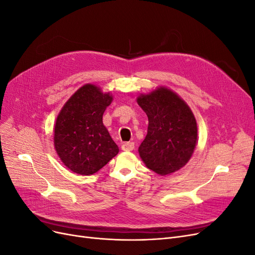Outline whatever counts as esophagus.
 Listing matches in <instances>:
<instances>
[{
    "instance_id": "34e87169",
    "label": "esophagus",
    "mask_w": 255,
    "mask_h": 255,
    "mask_svg": "<svg viewBox=\"0 0 255 255\" xmlns=\"http://www.w3.org/2000/svg\"><path fill=\"white\" fill-rule=\"evenodd\" d=\"M135 148L134 142H126L121 145V149L123 151H133Z\"/></svg>"
}]
</instances>
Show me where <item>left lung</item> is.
<instances>
[{
	"mask_svg": "<svg viewBox=\"0 0 255 255\" xmlns=\"http://www.w3.org/2000/svg\"><path fill=\"white\" fill-rule=\"evenodd\" d=\"M148 116V134L138 148L144 165L159 175L179 171L186 165L198 141L194 114L184 100L165 86L137 97Z\"/></svg>",
	"mask_w": 255,
	"mask_h": 255,
	"instance_id": "left-lung-1",
	"label": "left lung"
}]
</instances>
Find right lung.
Returning a JSON list of instances; mask_svg holds the SVG:
<instances>
[{
	"instance_id": "1",
	"label": "right lung",
	"mask_w": 255,
	"mask_h": 255,
	"mask_svg": "<svg viewBox=\"0 0 255 255\" xmlns=\"http://www.w3.org/2000/svg\"><path fill=\"white\" fill-rule=\"evenodd\" d=\"M112 102L110 92L85 84L60 110L54 127V148L72 172L94 174L118 154V145L103 125V114Z\"/></svg>"
}]
</instances>
